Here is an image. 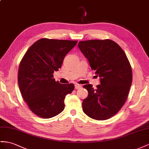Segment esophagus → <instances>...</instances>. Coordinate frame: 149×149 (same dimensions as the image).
<instances>
[{
  "mask_svg": "<svg viewBox=\"0 0 149 149\" xmlns=\"http://www.w3.org/2000/svg\"><path fill=\"white\" fill-rule=\"evenodd\" d=\"M82 87V85L81 84H76L75 85V89H79L80 88H81Z\"/></svg>",
  "mask_w": 149,
  "mask_h": 149,
  "instance_id": "esophagus-1",
  "label": "esophagus"
}]
</instances>
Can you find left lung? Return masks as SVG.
I'll return each instance as SVG.
<instances>
[{
    "instance_id": "8db88e82",
    "label": "left lung",
    "mask_w": 149,
    "mask_h": 149,
    "mask_svg": "<svg viewBox=\"0 0 149 149\" xmlns=\"http://www.w3.org/2000/svg\"><path fill=\"white\" fill-rule=\"evenodd\" d=\"M78 47L101 81L96 89L91 84L83 86L88 91L82 102L83 111L94 120L109 119L127 99L132 82L130 63L122 48L111 40L81 41Z\"/></svg>"
}]
</instances>
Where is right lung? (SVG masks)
I'll list each match as a JSON object with an SVG mask.
<instances>
[{"mask_svg":"<svg viewBox=\"0 0 149 149\" xmlns=\"http://www.w3.org/2000/svg\"><path fill=\"white\" fill-rule=\"evenodd\" d=\"M77 41L42 38L34 43L19 63L18 85L29 109L43 118L63 111L66 95L74 89L73 84H62L53 79V72L62 67L65 56Z\"/></svg>","mask_w":149,"mask_h":149,"instance_id":"add662e5","label":"right lung"}]
</instances>
